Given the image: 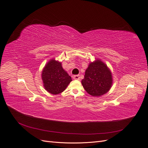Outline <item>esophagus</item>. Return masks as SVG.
<instances>
[{"instance_id":"obj_1","label":"esophagus","mask_w":148,"mask_h":148,"mask_svg":"<svg viewBox=\"0 0 148 148\" xmlns=\"http://www.w3.org/2000/svg\"><path fill=\"white\" fill-rule=\"evenodd\" d=\"M73 79L74 80H80V75H75L73 76Z\"/></svg>"}]
</instances>
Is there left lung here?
<instances>
[{"label": "left lung", "mask_w": 148, "mask_h": 148, "mask_svg": "<svg viewBox=\"0 0 148 148\" xmlns=\"http://www.w3.org/2000/svg\"><path fill=\"white\" fill-rule=\"evenodd\" d=\"M82 84L89 94L99 97L110 90L112 85V73L105 64L97 60L89 65Z\"/></svg>", "instance_id": "obj_1"}]
</instances>
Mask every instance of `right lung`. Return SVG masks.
Segmentation results:
<instances>
[{"instance_id": "right-lung-1", "label": "right lung", "mask_w": 148, "mask_h": 148, "mask_svg": "<svg viewBox=\"0 0 148 148\" xmlns=\"http://www.w3.org/2000/svg\"><path fill=\"white\" fill-rule=\"evenodd\" d=\"M42 79L46 90L53 95L65 90L72 81L71 77L62 68L60 62L54 59L49 61L44 67Z\"/></svg>"}]
</instances>
